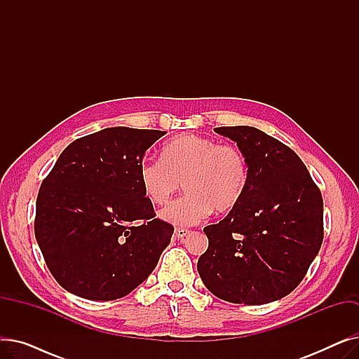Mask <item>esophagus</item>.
<instances>
[{
	"instance_id": "1",
	"label": "esophagus",
	"mask_w": 359,
	"mask_h": 359,
	"mask_svg": "<svg viewBox=\"0 0 359 359\" xmlns=\"http://www.w3.org/2000/svg\"><path fill=\"white\" fill-rule=\"evenodd\" d=\"M175 234H176V237L177 238H184L186 236H189L191 234V230H187V229H176V231H175Z\"/></svg>"
}]
</instances>
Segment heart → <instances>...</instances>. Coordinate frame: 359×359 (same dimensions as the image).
Returning a JSON list of instances; mask_svg holds the SVG:
<instances>
[{"label":"heart","mask_w":359,"mask_h":359,"mask_svg":"<svg viewBox=\"0 0 359 359\" xmlns=\"http://www.w3.org/2000/svg\"><path fill=\"white\" fill-rule=\"evenodd\" d=\"M186 194L168 203L161 217L176 225H195L211 214L229 212L240 203L249 184V164L233 144L184 134L170 140L161 158L140 164V184L148 201L165 203L179 189Z\"/></svg>","instance_id":"1"}]
</instances>
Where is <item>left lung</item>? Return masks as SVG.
I'll return each mask as SVG.
<instances>
[{"label":"left lung","instance_id":"1","mask_svg":"<svg viewBox=\"0 0 359 359\" xmlns=\"http://www.w3.org/2000/svg\"><path fill=\"white\" fill-rule=\"evenodd\" d=\"M249 164L240 203L205 227L198 260L205 287L221 299L259 306L294 291L323 241V198L294 151L253 126H221Z\"/></svg>","mask_w":359,"mask_h":359}]
</instances>
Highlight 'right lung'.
Returning a JSON list of instances; mask_svg holds the SVG:
<instances>
[{
    "mask_svg": "<svg viewBox=\"0 0 359 359\" xmlns=\"http://www.w3.org/2000/svg\"><path fill=\"white\" fill-rule=\"evenodd\" d=\"M165 130L106 128L71 142L43 179L34 236L67 291L122 298L154 271L175 231L140 184L145 151Z\"/></svg>",
    "mask_w": 359,
    "mask_h": 359,
    "instance_id": "add662e5",
    "label": "right lung"
}]
</instances>
